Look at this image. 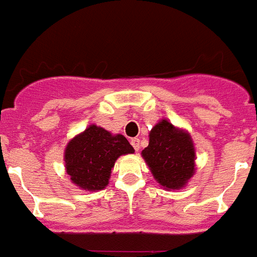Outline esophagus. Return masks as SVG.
Masks as SVG:
<instances>
[{
    "instance_id": "1",
    "label": "esophagus",
    "mask_w": 257,
    "mask_h": 257,
    "mask_svg": "<svg viewBox=\"0 0 257 257\" xmlns=\"http://www.w3.org/2000/svg\"><path fill=\"white\" fill-rule=\"evenodd\" d=\"M139 139L138 138H133L131 139V145H133V147L135 149V151H139V149H141V143H139Z\"/></svg>"
}]
</instances>
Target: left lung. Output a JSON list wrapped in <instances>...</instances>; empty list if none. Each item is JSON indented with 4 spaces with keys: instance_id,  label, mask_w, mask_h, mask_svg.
Listing matches in <instances>:
<instances>
[{
    "instance_id": "8db88e82",
    "label": "left lung",
    "mask_w": 257,
    "mask_h": 257,
    "mask_svg": "<svg viewBox=\"0 0 257 257\" xmlns=\"http://www.w3.org/2000/svg\"><path fill=\"white\" fill-rule=\"evenodd\" d=\"M142 157L154 178L168 190H178L195 172V150L191 137L163 119L150 131V143Z\"/></svg>"
}]
</instances>
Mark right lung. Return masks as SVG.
Instances as JSON below:
<instances>
[{
  "mask_svg": "<svg viewBox=\"0 0 257 257\" xmlns=\"http://www.w3.org/2000/svg\"><path fill=\"white\" fill-rule=\"evenodd\" d=\"M133 153V146L123 135H111L93 124L69 142L65 163L73 183L83 190L98 191L108 184L116 159Z\"/></svg>",
  "mask_w": 257,
  "mask_h": 257,
  "instance_id": "right-lung-1",
  "label": "right lung"
}]
</instances>
